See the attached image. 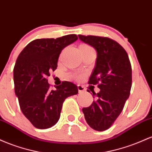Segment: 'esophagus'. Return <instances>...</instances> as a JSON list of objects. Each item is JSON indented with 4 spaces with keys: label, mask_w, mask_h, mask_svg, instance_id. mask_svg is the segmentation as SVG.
<instances>
[{
    "label": "esophagus",
    "mask_w": 152,
    "mask_h": 152,
    "mask_svg": "<svg viewBox=\"0 0 152 152\" xmlns=\"http://www.w3.org/2000/svg\"><path fill=\"white\" fill-rule=\"evenodd\" d=\"M77 89H78V92H79V93H83L85 91V88L80 85H77Z\"/></svg>",
    "instance_id": "34e87169"
}]
</instances>
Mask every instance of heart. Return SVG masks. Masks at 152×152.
<instances>
[{"label": "heart", "instance_id": "b5f03b06", "mask_svg": "<svg viewBox=\"0 0 152 152\" xmlns=\"http://www.w3.org/2000/svg\"><path fill=\"white\" fill-rule=\"evenodd\" d=\"M82 46H87V47H89V46L86 45V44H83ZM72 76H73V77L75 78V79H80V78H82V75L79 74H74Z\"/></svg>", "mask_w": 152, "mask_h": 152}]
</instances>
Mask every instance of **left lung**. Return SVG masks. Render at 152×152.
Returning <instances> with one entry per match:
<instances>
[{
	"mask_svg": "<svg viewBox=\"0 0 152 152\" xmlns=\"http://www.w3.org/2000/svg\"><path fill=\"white\" fill-rule=\"evenodd\" d=\"M82 42L93 47L97 52L96 63L89 80L98 85V93L83 112L88 125L95 131L109 129L121 113L130 95L132 72L129 56L121 46L108 37L78 35ZM88 92L90 91L88 90Z\"/></svg>",
	"mask_w": 152,
	"mask_h": 152,
	"instance_id": "8db88e82",
	"label": "left lung"
}]
</instances>
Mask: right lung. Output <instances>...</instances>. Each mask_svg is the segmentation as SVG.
Returning <instances> with one entry per match:
<instances>
[{"instance_id":"obj_1","label":"right lung","mask_w":152,"mask_h":152,"mask_svg":"<svg viewBox=\"0 0 152 152\" xmlns=\"http://www.w3.org/2000/svg\"><path fill=\"white\" fill-rule=\"evenodd\" d=\"M76 34L57 39H39L31 42L18 55L13 69L15 94L23 115L33 126L46 129L57 124L63 102L77 94L76 85L62 82L49 89V72L57 69L64 48L77 40Z\"/></svg>"}]
</instances>
